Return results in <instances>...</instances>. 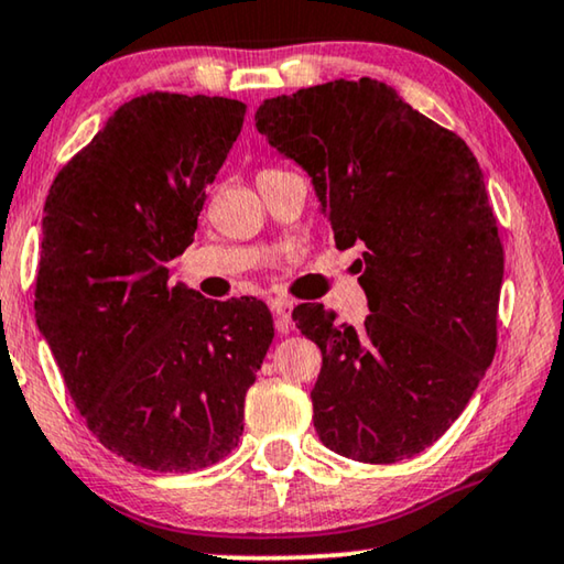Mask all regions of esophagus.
I'll list each match as a JSON object with an SVG mask.
<instances>
[{
    "mask_svg": "<svg viewBox=\"0 0 564 564\" xmlns=\"http://www.w3.org/2000/svg\"><path fill=\"white\" fill-rule=\"evenodd\" d=\"M270 307L274 312V327L280 335H288L292 330V302L288 297L270 300Z\"/></svg>",
    "mask_w": 564,
    "mask_h": 564,
    "instance_id": "esophagus-1",
    "label": "esophagus"
}]
</instances>
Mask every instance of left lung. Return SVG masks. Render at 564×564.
<instances>
[{"instance_id": "1", "label": "left lung", "mask_w": 564, "mask_h": 564, "mask_svg": "<svg viewBox=\"0 0 564 564\" xmlns=\"http://www.w3.org/2000/svg\"><path fill=\"white\" fill-rule=\"evenodd\" d=\"M257 131L307 171L337 249L358 259L366 325L300 305L323 350L312 421L335 454L395 464L462 415L497 350L505 252L484 173L462 138L360 77L264 100Z\"/></svg>"}]
</instances>
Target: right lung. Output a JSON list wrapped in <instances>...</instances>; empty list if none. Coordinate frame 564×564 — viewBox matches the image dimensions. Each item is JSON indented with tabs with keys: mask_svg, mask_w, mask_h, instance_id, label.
I'll return each mask as SVG.
<instances>
[{
	"mask_svg": "<svg viewBox=\"0 0 564 564\" xmlns=\"http://www.w3.org/2000/svg\"><path fill=\"white\" fill-rule=\"evenodd\" d=\"M247 106L149 93L120 106L52 181L34 317L77 411L112 454L196 471L231 454L274 337L259 300L169 284Z\"/></svg>",
	"mask_w": 564,
	"mask_h": 564,
	"instance_id": "1",
	"label": "right lung"
}]
</instances>
